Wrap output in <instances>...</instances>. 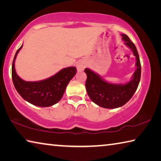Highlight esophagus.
Returning <instances> with one entry per match:
<instances>
[{"label":"esophagus","mask_w":161,"mask_h":161,"mask_svg":"<svg viewBox=\"0 0 161 161\" xmlns=\"http://www.w3.org/2000/svg\"><path fill=\"white\" fill-rule=\"evenodd\" d=\"M77 69L80 71L84 70V68H85V64H84V62H83L82 61H80L79 62H77Z\"/></svg>","instance_id":"obj_1"}]
</instances>
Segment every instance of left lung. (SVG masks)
I'll return each instance as SVG.
<instances>
[{
    "label": "left lung",
    "instance_id": "left-lung-1",
    "mask_svg": "<svg viewBox=\"0 0 161 161\" xmlns=\"http://www.w3.org/2000/svg\"><path fill=\"white\" fill-rule=\"evenodd\" d=\"M121 36L124 44L136 56V69L131 80L124 84L108 83L91 69H84L87 75L85 84L87 94L92 102L103 108H115L124 106L134 94L141 80V67L137 49L126 35L121 34Z\"/></svg>",
    "mask_w": 161,
    "mask_h": 161
}]
</instances>
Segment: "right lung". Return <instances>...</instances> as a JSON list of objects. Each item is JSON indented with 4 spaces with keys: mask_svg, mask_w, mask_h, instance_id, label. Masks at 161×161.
Masks as SVG:
<instances>
[{
    "mask_svg": "<svg viewBox=\"0 0 161 161\" xmlns=\"http://www.w3.org/2000/svg\"><path fill=\"white\" fill-rule=\"evenodd\" d=\"M15 54L12 64V80L15 88L23 99L37 107H51L60 101L69 81L77 73L75 67L61 69L57 74L45 80L27 81L19 77L15 72V60L19 51Z\"/></svg>",
    "mask_w": 161,
    "mask_h": 161,
    "instance_id": "right-lung-1",
    "label": "right lung"
}]
</instances>
